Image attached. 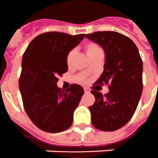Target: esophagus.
Returning a JSON list of instances; mask_svg holds the SVG:
<instances>
[{
    "label": "esophagus",
    "instance_id": "34e87169",
    "mask_svg": "<svg viewBox=\"0 0 158 158\" xmlns=\"http://www.w3.org/2000/svg\"><path fill=\"white\" fill-rule=\"evenodd\" d=\"M84 93L85 94H89V93H90V91H89L88 89H84Z\"/></svg>",
    "mask_w": 158,
    "mask_h": 158
}]
</instances>
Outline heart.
<instances>
[{
  "label": "heart",
  "mask_w": 158,
  "mask_h": 158,
  "mask_svg": "<svg viewBox=\"0 0 158 158\" xmlns=\"http://www.w3.org/2000/svg\"><path fill=\"white\" fill-rule=\"evenodd\" d=\"M85 51H86V53L87 55L92 59L94 56H95L97 53L102 52V49L99 48V46H98L95 43H93V42H90V43H87L85 45ZM74 58H75V51L74 50H71L69 52V53L67 54L66 56V63L68 66H70L72 63H73Z\"/></svg>",
  "instance_id": "obj_1"
}]
</instances>
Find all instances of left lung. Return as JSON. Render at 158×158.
I'll list each match as a JSON object with an SVG mask.
<instances>
[{"mask_svg": "<svg viewBox=\"0 0 158 158\" xmlns=\"http://www.w3.org/2000/svg\"><path fill=\"white\" fill-rule=\"evenodd\" d=\"M86 37L105 52L104 71L98 84H109L108 94L92 90L95 102L88 108L94 127L115 131L123 127L135 114L141 97L143 63L131 39L116 31H98Z\"/></svg>", "mask_w": 158, "mask_h": 158, "instance_id": "1", "label": "left lung"}]
</instances>
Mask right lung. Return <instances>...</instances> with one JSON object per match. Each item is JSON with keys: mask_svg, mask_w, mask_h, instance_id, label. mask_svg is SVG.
I'll list each match as a JSON object with an SVG mask.
<instances>
[{"mask_svg": "<svg viewBox=\"0 0 158 158\" xmlns=\"http://www.w3.org/2000/svg\"><path fill=\"white\" fill-rule=\"evenodd\" d=\"M84 36L47 32L34 38L23 53L19 90L28 117L41 130L59 133L72 124L84 90L72 84L62 92L57 77L68 70L67 54Z\"/></svg>", "mask_w": 158, "mask_h": 158, "instance_id": "add662e5", "label": "right lung"}]
</instances>
